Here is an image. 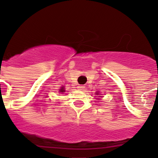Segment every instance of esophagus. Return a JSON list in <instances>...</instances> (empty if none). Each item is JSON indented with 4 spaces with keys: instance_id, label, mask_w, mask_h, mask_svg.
Returning a JSON list of instances; mask_svg holds the SVG:
<instances>
[{
    "instance_id": "obj_1",
    "label": "esophagus",
    "mask_w": 158,
    "mask_h": 158,
    "mask_svg": "<svg viewBox=\"0 0 158 158\" xmlns=\"http://www.w3.org/2000/svg\"><path fill=\"white\" fill-rule=\"evenodd\" d=\"M77 88H78V89H79V90H83V89H85V86H84V85H79Z\"/></svg>"
}]
</instances>
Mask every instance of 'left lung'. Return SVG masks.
Instances as JSON below:
<instances>
[{"label": "left lung", "mask_w": 158, "mask_h": 158, "mask_svg": "<svg viewBox=\"0 0 158 158\" xmlns=\"http://www.w3.org/2000/svg\"><path fill=\"white\" fill-rule=\"evenodd\" d=\"M96 94H97V95H99V92H96ZM98 97H102V96H98Z\"/></svg>", "instance_id": "left-lung-1"}]
</instances>
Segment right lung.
I'll return each instance as SVG.
<instances>
[{
  "instance_id": "1",
  "label": "right lung",
  "mask_w": 158,
  "mask_h": 158,
  "mask_svg": "<svg viewBox=\"0 0 158 158\" xmlns=\"http://www.w3.org/2000/svg\"><path fill=\"white\" fill-rule=\"evenodd\" d=\"M65 88H64V86H62L61 87V89H60V92H62V93H63V92H65Z\"/></svg>"
}]
</instances>
